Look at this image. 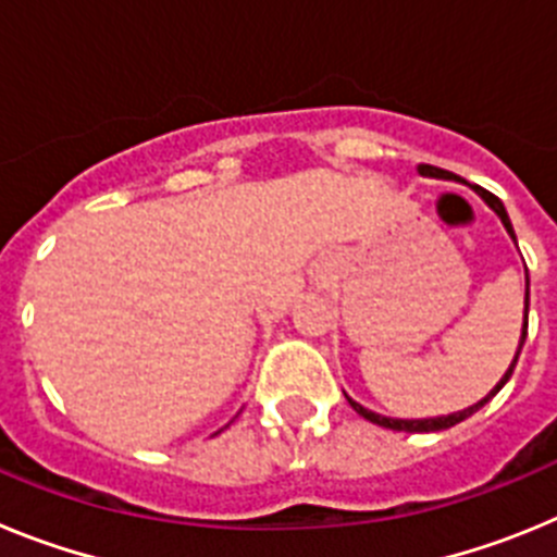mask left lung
I'll return each instance as SVG.
<instances>
[{
  "label": "left lung",
  "mask_w": 557,
  "mask_h": 557,
  "mask_svg": "<svg viewBox=\"0 0 557 557\" xmlns=\"http://www.w3.org/2000/svg\"><path fill=\"white\" fill-rule=\"evenodd\" d=\"M418 172H421V175H430V178H455V181H460V178H457V175H451V172L441 170V166H432V164H421V166H418ZM474 189H476V195H480V198L485 200V203H488L491 209L496 211V214H499V220H502V223H505V228H508V234L513 236V239H516V234H513V225H510L508 211H505V206H502V200L496 198V195H491V191H485V189H482V186H474ZM528 309H530V278H528V293H524V329H521V343H519V351H516L513 362H510V368H508V371H505V376L499 379V385H496L494 391L488 393V396L482 398V401H476L474 407H469V410H462V412H451V416H441V418H424V421H405V418H385V416H379V412H371V410H366V407H362V405H357V401H354V398H348V405H351L354 410L359 412V416L366 418V421H371V424H379V426H385V430H396V432H441V430H449V426L460 424V421H466V418H469V416H474V412L480 410V407H485V405H488L491 398H494L496 393L502 391V385H505V382H508V379H510V373H513V368H516V359H519V354H521V346H524V337H528Z\"/></svg>",
  "instance_id": "8db88e82"
}]
</instances>
